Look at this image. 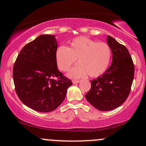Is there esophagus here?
I'll return each mask as SVG.
<instances>
[{"instance_id":"34e87169","label":"esophagus","mask_w":146,"mask_h":146,"mask_svg":"<svg viewBox=\"0 0 146 146\" xmlns=\"http://www.w3.org/2000/svg\"><path fill=\"white\" fill-rule=\"evenodd\" d=\"M80 80H73V81H72V82H73V84H78V83H79L80 82Z\"/></svg>"}]
</instances>
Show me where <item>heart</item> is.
Here are the masks:
<instances>
[{
	"instance_id": "heart-1",
	"label": "heart",
	"mask_w": 146,
	"mask_h": 146,
	"mask_svg": "<svg viewBox=\"0 0 146 146\" xmlns=\"http://www.w3.org/2000/svg\"><path fill=\"white\" fill-rule=\"evenodd\" d=\"M111 50L106 43L96 42L87 37L75 38L68 47L60 46L56 49L57 66L62 71H67L78 60L76 65L68 73V76L80 78L86 74L96 78L103 74L109 65Z\"/></svg>"
}]
</instances>
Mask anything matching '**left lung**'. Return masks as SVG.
<instances>
[{
	"instance_id": "obj_1",
	"label": "left lung",
	"mask_w": 146,
	"mask_h": 146,
	"mask_svg": "<svg viewBox=\"0 0 146 146\" xmlns=\"http://www.w3.org/2000/svg\"><path fill=\"white\" fill-rule=\"evenodd\" d=\"M107 43L113 54L111 65L102 76L90 81L91 88L85 95L87 101L101 111L115 109L126 100L135 73L127 48L110 36Z\"/></svg>"
}]
</instances>
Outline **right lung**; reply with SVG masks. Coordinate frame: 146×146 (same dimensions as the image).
Masks as SVG:
<instances>
[{
	"instance_id": "1",
	"label": "right lung",
	"mask_w": 146,
	"mask_h": 146,
	"mask_svg": "<svg viewBox=\"0 0 146 146\" xmlns=\"http://www.w3.org/2000/svg\"><path fill=\"white\" fill-rule=\"evenodd\" d=\"M57 48L55 36L40 35L22 48L14 65L13 79L18 97L36 111L48 113L56 109L73 84L58 69Z\"/></svg>"
}]
</instances>
